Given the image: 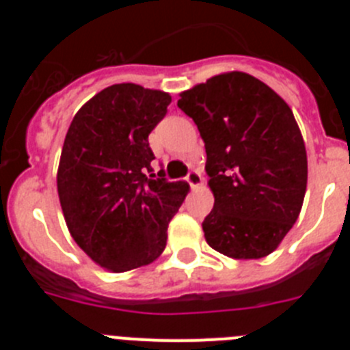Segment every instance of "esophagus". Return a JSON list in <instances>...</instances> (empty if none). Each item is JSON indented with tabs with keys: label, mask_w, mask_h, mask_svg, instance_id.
<instances>
[{
	"label": "esophagus",
	"mask_w": 350,
	"mask_h": 350,
	"mask_svg": "<svg viewBox=\"0 0 350 350\" xmlns=\"http://www.w3.org/2000/svg\"><path fill=\"white\" fill-rule=\"evenodd\" d=\"M185 180L189 182V185H191V187H193V189H196V187H200V185H202V182H203L202 173L196 172V170H193V172L187 173V177H185Z\"/></svg>",
	"instance_id": "1"
}]
</instances>
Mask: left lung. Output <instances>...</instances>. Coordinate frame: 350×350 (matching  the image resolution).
Listing matches in <instances>:
<instances>
[{
    "mask_svg": "<svg viewBox=\"0 0 350 350\" xmlns=\"http://www.w3.org/2000/svg\"><path fill=\"white\" fill-rule=\"evenodd\" d=\"M178 96V108L205 142L213 194L202 224L206 243L233 259L271 254L307 191V150L293 110L243 71L215 75Z\"/></svg>",
    "mask_w": 350,
    "mask_h": 350,
    "instance_id": "1",
    "label": "left lung"
}]
</instances>
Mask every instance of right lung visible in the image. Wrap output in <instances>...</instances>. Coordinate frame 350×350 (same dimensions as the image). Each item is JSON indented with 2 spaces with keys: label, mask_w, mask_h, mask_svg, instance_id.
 Returning <instances> with one entry per match:
<instances>
[{
  "label": "right lung",
  "mask_w": 350,
  "mask_h": 350,
  "mask_svg": "<svg viewBox=\"0 0 350 350\" xmlns=\"http://www.w3.org/2000/svg\"><path fill=\"white\" fill-rule=\"evenodd\" d=\"M172 103L168 92L116 83L71 120L57 168V194L70 234L113 273L156 261L187 182L154 178L148 135ZM163 172V170H161Z\"/></svg>",
  "instance_id": "add662e5"
}]
</instances>
